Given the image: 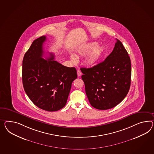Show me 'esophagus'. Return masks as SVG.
Returning <instances> with one entry per match:
<instances>
[{
  "instance_id": "1",
  "label": "esophagus",
  "mask_w": 154,
  "mask_h": 154,
  "mask_svg": "<svg viewBox=\"0 0 154 154\" xmlns=\"http://www.w3.org/2000/svg\"><path fill=\"white\" fill-rule=\"evenodd\" d=\"M77 74H78V76H80L81 75H82V72L80 70H78V71H77Z\"/></svg>"
}]
</instances>
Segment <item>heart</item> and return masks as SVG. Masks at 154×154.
I'll return each mask as SVG.
<instances>
[{
    "instance_id": "1",
    "label": "heart",
    "mask_w": 154,
    "mask_h": 154,
    "mask_svg": "<svg viewBox=\"0 0 154 154\" xmlns=\"http://www.w3.org/2000/svg\"><path fill=\"white\" fill-rule=\"evenodd\" d=\"M98 46L95 42H92L82 46L78 50L79 55L82 56H87L85 63L88 65L93 66L98 63L104 52V48L102 46ZM71 59L73 62L77 61V58L74 55H71Z\"/></svg>"
}]
</instances>
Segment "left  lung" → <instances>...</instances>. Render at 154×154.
<instances>
[{
  "instance_id": "left-lung-1",
  "label": "left lung",
  "mask_w": 154,
  "mask_h": 154,
  "mask_svg": "<svg viewBox=\"0 0 154 154\" xmlns=\"http://www.w3.org/2000/svg\"><path fill=\"white\" fill-rule=\"evenodd\" d=\"M113 50L102 63L80 69L91 106L100 110L112 108L126 97L130 88V57L118 40Z\"/></svg>"
}]
</instances>
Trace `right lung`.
<instances>
[{"mask_svg": "<svg viewBox=\"0 0 154 154\" xmlns=\"http://www.w3.org/2000/svg\"><path fill=\"white\" fill-rule=\"evenodd\" d=\"M46 37L35 40L24 56L22 82L24 89L32 102L43 110L54 112L66 105L72 82L77 78L75 67L65 66L54 60L50 54L44 55Z\"/></svg>", "mask_w": 154, "mask_h": 154, "instance_id": "obj_1", "label": "right lung"}]
</instances>
